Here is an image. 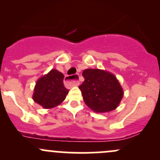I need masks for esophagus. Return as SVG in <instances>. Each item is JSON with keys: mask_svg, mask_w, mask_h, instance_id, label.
Returning <instances> with one entry per match:
<instances>
[{"mask_svg": "<svg viewBox=\"0 0 160 160\" xmlns=\"http://www.w3.org/2000/svg\"><path fill=\"white\" fill-rule=\"evenodd\" d=\"M75 77H78V74H76V76H74ZM71 77L70 76H67V77H65V82L66 83H70V84H72V86H78L79 84H80V82H79V80H71Z\"/></svg>", "mask_w": 160, "mask_h": 160, "instance_id": "1", "label": "esophagus"}]
</instances>
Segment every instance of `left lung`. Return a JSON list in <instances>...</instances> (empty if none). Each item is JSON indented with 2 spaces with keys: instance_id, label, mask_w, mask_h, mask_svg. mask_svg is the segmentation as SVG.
I'll list each match as a JSON object with an SVG mask.
<instances>
[{
  "instance_id": "1",
  "label": "left lung",
  "mask_w": 160,
  "mask_h": 160,
  "mask_svg": "<svg viewBox=\"0 0 160 160\" xmlns=\"http://www.w3.org/2000/svg\"><path fill=\"white\" fill-rule=\"evenodd\" d=\"M84 81L79 87L85 104L96 113L109 112L118 108L124 91L115 76L108 71L86 69Z\"/></svg>"
}]
</instances>
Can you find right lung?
Wrapping results in <instances>:
<instances>
[{"label": "right lung", "instance_id": "obj_1", "mask_svg": "<svg viewBox=\"0 0 160 160\" xmlns=\"http://www.w3.org/2000/svg\"><path fill=\"white\" fill-rule=\"evenodd\" d=\"M63 79L62 72L56 69L51 70L36 81L32 99L45 109L59 105L69 93L64 87Z\"/></svg>", "mask_w": 160, "mask_h": 160}]
</instances>
